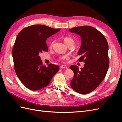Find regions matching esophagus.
Returning <instances> with one entry per match:
<instances>
[{
    "instance_id": "34e87169",
    "label": "esophagus",
    "mask_w": 122,
    "mask_h": 122,
    "mask_svg": "<svg viewBox=\"0 0 122 122\" xmlns=\"http://www.w3.org/2000/svg\"><path fill=\"white\" fill-rule=\"evenodd\" d=\"M64 58H69V56H64ZM61 68H66V66H62Z\"/></svg>"
}]
</instances>
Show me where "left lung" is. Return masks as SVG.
<instances>
[{
  "label": "left lung",
  "mask_w": 122,
  "mask_h": 122,
  "mask_svg": "<svg viewBox=\"0 0 122 122\" xmlns=\"http://www.w3.org/2000/svg\"><path fill=\"white\" fill-rule=\"evenodd\" d=\"M54 34V29L35 25L22 29L15 39L12 49L15 72L22 83L30 90L47 86L59 71L58 66L43 64L39 56L40 53L48 51L46 41Z\"/></svg>",
  "instance_id": "1"
}]
</instances>
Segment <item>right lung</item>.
<instances>
[{
    "mask_svg": "<svg viewBox=\"0 0 122 122\" xmlns=\"http://www.w3.org/2000/svg\"><path fill=\"white\" fill-rule=\"evenodd\" d=\"M81 38V45L77 54L81 56V66L71 67L74 76L71 86L75 91L86 94L94 90L107 74L109 66L108 46L105 37L97 29L88 25L69 30Z\"/></svg>",
    "mask_w": 122,
    "mask_h": 122,
    "instance_id": "obj_1",
    "label": "right lung"
}]
</instances>
